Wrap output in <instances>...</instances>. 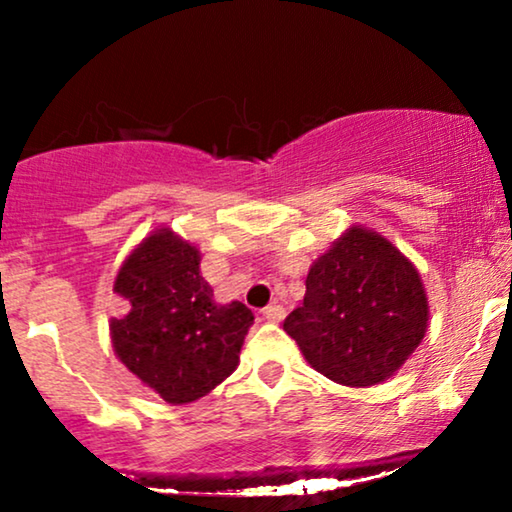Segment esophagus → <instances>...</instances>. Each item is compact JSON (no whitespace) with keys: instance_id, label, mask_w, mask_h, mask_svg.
Returning a JSON list of instances; mask_svg holds the SVG:
<instances>
[{"instance_id":"1","label":"esophagus","mask_w":512,"mask_h":512,"mask_svg":"<svg viewBox=\"0 0 512 512\" xmlns=\"http://www.w3.org/2000/svg\"><path fill=\"white\" fill-rule=\"evenodd\" d=\"M284 307L282 305H268L263 310V319H268V321H272V324H279V321L284 319Z\"/></svg>"}]
</instances>
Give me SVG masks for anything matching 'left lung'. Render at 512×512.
Returning <instances> with one entry per match:
<instances>
[{"instance_id":"1","label":"left lung","mask_w":512,"mask_h":512,"mask_svg":"<svg viewBox=\"0 0 512 512\" xmlns=\"http://www.w3.org/2000/svg\"><path fill=\"white\" fill-rule=\"evenodd\" d=\"M426 328L429 298L415 263L359 223L310 265L303 305L284 321L317 373L356 389L396 375Z\"/></svg>"}]
</instances>
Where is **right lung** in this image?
Here are the masks:
<instances>
[{
	"label": "right lung",
	"mask_w": 512,
	"mask_h": 512,
	"mask_svg": "<svg viewBox=\"0 0 512 512\" xmlns=\"http://www.w3.org/2000/svg\"><path fill=\"white\" fill-rule=\"evenodd\" d=\"M200 261L193 242L163 226L130 251L114 279L121 300L109 321L114 354L172 405L198 401L233 375L254 324L240 300L216 303Z\"/></svg>",
	"instance_id": "1"
}]
</instances>
